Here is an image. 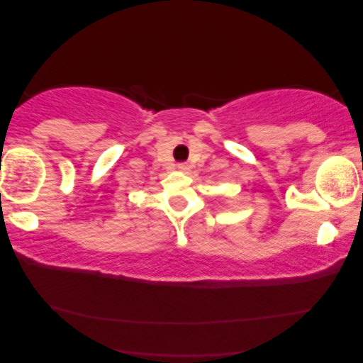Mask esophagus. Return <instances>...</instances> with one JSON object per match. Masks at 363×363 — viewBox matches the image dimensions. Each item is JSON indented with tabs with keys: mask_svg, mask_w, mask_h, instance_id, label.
I'll use <instances>...</instances> for the list:
<instances>
[{
	"mask_svg": "<svg viewBox=\"0 0 363 363\" xmlns=\"http://www.w3.org/2000/svg\"><path fill=\"white\" fill-rule=\"evenodd\" d=\"M178 170L180 172H188L190 170V165H188V163H185V162H182V163H178Z\"/></svg>",
	"mask_w": 363,
	"mask_h": 363,
	"instance_id": "obj_1",
	"label": "esophagus"
}]
</instances>
